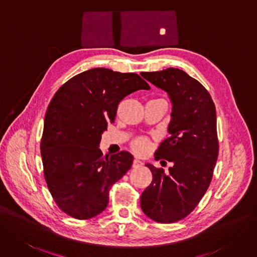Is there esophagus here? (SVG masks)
I'll return each mask as SVG.
<instances>
[{"instance_id":"esophagus-1","label":"esophagus","mask_w":257,"mask_h":257,"mask_svg":"<svg viewBox=\"0 0 257 257\" xmlns=\"http://www.w3.org/2000/svg\"><path fill=\"white\" fill-rule=\"evenodd\" d=\"M143 164H144V163L142 162L141 160H139V159H135V161H134V167H140V166H142Z\"/></svg>"}]
</instances>
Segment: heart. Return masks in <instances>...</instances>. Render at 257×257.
I'll use <instances>...</instances> for the list:
<instances>
[{"label":"heart","instance_id":"obj_1","mask_svg":"<svg viewBox=\"0 0 257 257\" xmlns=\"http://www.w3.org/2000/svg\"><path fill=\"white\" fill-rule=\"evenodd\" d=\"M148 142L145 139H139L134 143V148L138 153H145L148 149Z\"/></svg>","mask_w":257,"mask_h":257}]
</instances>
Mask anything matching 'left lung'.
Masks as SVG:
<instances>
[{"mask_svg":"<svg viewBox=\"0 0 257 257\" xmlns=\"http://www.w3.org/2000/svg\"><path fill=\"white\" fill-rule=\"evenodd\" d=\"M165 91L173 104L167 128L156 159L174 165L165 173L146 164L153 181L141 196L144 214L160 223H173L191 213L210 186L218 158L216 109L210 93L184 71L168 68L141 74Z\"/></svg>","mask_w":257,"mask_h":257,"instance_id":"8db88e82","label":"left lung"}]
</instances>
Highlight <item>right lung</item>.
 <instances>
[{"label":"right lung","mask_w":257,"mask_h":257,"mask_svg":"<svg viewBox=\"0 0 257 257\" xmlns=\"http://www.w3.org/2000/svg\"><path fill=\"white\" fill-rule=\"evenodd\" d=\"M149 84L135 73L96 68L82 72L56 92L47 107L41 157L56 204L76 219H90L109 202L111 186L131 168L128 151L103 157L99 143L123 97Z\"/></svg>","instance_id":"1"}]
</instances>
